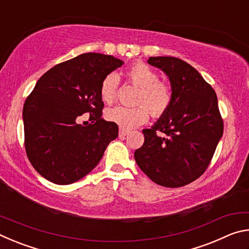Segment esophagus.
<instances>
[{
	"label": "esophagus",
	"instance_id": "esophagus-1",
	"mask_svg": "<svg viewBox=\"0 0 249 249\" xmlns=\"http://www.w3.org/2000/svg\"><path fill=\"white\" fill-rule=\"evenodd\" d=\"M129 133L128 129H125V128H120V136H126Z\"/></svg>",
	"mask_w": 249,
	"mask_h": 249
}]
</instances>
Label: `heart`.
Returning a JSON list of instances; mask_svg holds the SVG:
<instances>
[{
    "mask_svg": "<svg viewBox=\"0 0 249 249\" xmlns=\"http://www.w3.org/2000/svg\"><path fill=\"white\" fill-rule=\"evenodd\" d=\"M127 81L138 88L135 98V107H115L107 109L105 117L122 128L130 129L144 124L148 120L149 112L156 119L166 114L174 101V92L169 83L160 80L157 71L142 61L134 62L126 70ZM120 86V78L116 73L105 75L101 83L100 94L105 103L115 100Z\"/></svg>",
    "mask_w": 249,
    "mask_h": 249,
    "instance_id": "heart-1",
    "label": "heart"
}]
</instances>
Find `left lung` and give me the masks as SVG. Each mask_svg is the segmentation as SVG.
Here are the masks:
<instances>
[{
    "label": "left lung",
    "mask_w": 249,
    "mask_h": 249,
    "mask_svg": "<svg viewBox=\"0 0 249 249\" xmlns=\"http://www.w3.org/2000/svg\"><path fill=\"white\" fill-rule=\"evenodd\" d=\"M148 64L165 72L174 101L135 150L138 167L159 185L183 187L208 169L224 124L213 88L188 62L176 57H150Z\"/></svg>",
    "instance_id": "8db88e82"
}]
</instances>
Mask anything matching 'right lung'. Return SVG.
Listing matches in <instances>:
<instances>
[{"label": "right lung", "mask_w": 249, "mask_h": 249, "mask_svg": "<svg viewBox=\"0 0 249 249\" xmlns=\"http://www.w3.org/2000/svg\"><path fill=\"white\" fill-rule=\"evenodd\" d=\"M123 65L96 53L58 64L31 92L23 108L24 144L32 166L56 184H70L94 169L119 126L102 119L100 89L105 75ZM86 114L92 122L78 124Z\"/></svg>", "instance_id": "1"}]
</instances>
